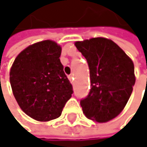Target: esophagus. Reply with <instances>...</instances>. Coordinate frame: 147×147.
I'll return each mask as SVG.
<instances>
[{
    "mask_svg": "<svg viewBox=\"0 0 147 147\" xmlns=\"http://www.w3.org/2000/svg\"><path fill=\"white\" fill-rule=\"evenodd\" d=\"M68 78H69V80L71 81V83H73V81H74L73 76H72V75H70V76H68Z\"/></svg>",
    "mask_w": 147,
    "mask_h": 147,
    "instance_id": "esophagus-1",
    "label": "esophagus"
}]
</instances>
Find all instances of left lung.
Returning a JSON list of instances; mask_svg holds the SVG:
<instances>
[{"instance_id": "8db88e82", "label": "left lung", "mask_w": 147, "mask_h": 147, "mask_svg": "<svg viewBox=\"0 0 147 147\" xmlns=\"http://www.w3.org/2000/svg\"><path fill=\"white\" fill-rule=\"evenodd\" d=\"M75 45L87 59L90 73V91L80 100L83 114L98 123L110 121L123 111L132 94L135 83L133 61L106 38H92Z\"/></svg>"}]
</instances>
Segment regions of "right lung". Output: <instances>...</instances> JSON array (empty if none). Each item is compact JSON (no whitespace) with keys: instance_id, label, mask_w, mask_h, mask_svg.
<instances>
[{"instance_id":"add662e5","label":"right lung","mask_w":147,"mask_h":147,"mask_svg":"<svg viewBox=\"0 0 147 147\" xmlns=\"http://www.w3.org/2000/svg\"><path fill=\"white\" fill-rule=\"evenodd\" d=\"M61 47L53 41L31 45L15 59L10 83L20 108L31 118L46 122L59 117L73 94L60 62Z\"/></svg>"}]
</instances>
